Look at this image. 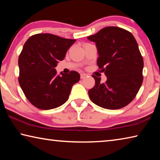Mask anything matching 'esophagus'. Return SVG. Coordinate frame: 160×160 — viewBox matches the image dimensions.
Returning <instances> with one entry per match:
<instances>
[{
	"label": "esophagus",
	"mask_w": 160,
	"mask_h": 160,
	"mask_svg": "<svg viewBox=\"0 0 160 160\" xmlns=\"http://www.w3.org/2000/svg\"><path fill=\"white\" fill-rule=\"evenodd\" d=\"M87 76H88V74L84 73V72H82V73L80 74V78H81V79H83V78H86Z\"/></svg>",
	"instance_id": "obj_1"
}]
</instances>
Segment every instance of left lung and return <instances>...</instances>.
<instances>
[{
    "mask_svg": "<svg viewBox=\"0 0 160 160\" xmlns=\"http://www.w3.org/2000/svg\"><path fill=\"white\" fill-rule=\"evenodd\" d=\"M88 39L96 43L97 66L107 78L102 83L101 78L92 75L95 85L88 91L92 102L107 109L127 106L143 80V59L133 35L118 27H107Z\"/></svg>",
    "mask_w": 160,
    "mask_h": 160,
    "instance_id": "1",
    "label": "left lung"
}]
</instances>
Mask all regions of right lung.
Returning a JSON list of instances; mask_svg holds the SVG:
<instances>
[{
	"instance_id": "obj_1",
	"label": "right lung",
	"mask_w": 160,
	"mask_h": 160,
	"mask_svg": "<svg viewBox=\"0 0 160 160\" xmlns=\"http://www.w3.org/2000/svg\"><path fill=\"white\" fill-rule=\"evenodd\" d=\"M75 41L51 34H37L24 45L18 59V80L27 99L38 109L61 106L68 99L72 85L80 80L76 71L57 75L55 69Z\"/></svg>"
}]
</instances>
